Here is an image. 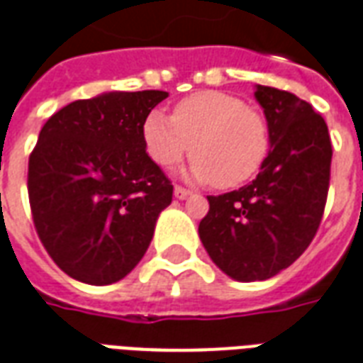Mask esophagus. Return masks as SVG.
Returning <instances> with one entry per match:
<instances>
[{
	"label": "esophagus",
	"mask_w": 363,
	"mask_h": 363,
	"mask_svg": "<svg viewBox=\"0 0 363 363\" xmlns=\"http://www.w3.org/2000/svg\"><path fill=\"white\" fill-rule=\"evenodd\" d=\"M173 194L177 200H184V198H189L190 196V190H186L184 186H174Z\"/></svg>",
	"instance_id": "esophagus-1"
}]
</instances>
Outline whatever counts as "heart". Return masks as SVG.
I'll return each instance as SVG.
<instances>
[{
  "label": "heart",
  "instance_id": "b5f03b06",
  "mask_svg": "<svg viewBox=\"0 0 363 363\" xmlns=\"http://www.w3.org/2000/svg\"><path fill=\"white\" fill-rule=\"evenodd\" d=\"M142 136L155 165L169 169L189 154L190 174L216 189L230 190L252 181L267 160L271 138L265 117L233 94H192L169 117L160 109L146 115Z\"/></svg>",
  "mask_w": 363,
  "mask_h": 363
}]
</instances>
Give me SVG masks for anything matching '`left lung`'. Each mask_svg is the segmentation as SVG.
Returning <instances> with one entry per match:
<instances>
[{"label": "left lung", "mask_w": 363, "mask_h": 363, "mask_svg": "<svg viewBox=\"0 0 363 363\" xmlns=\"http://www.w3.org/2000/svg\"><path fill=\"white\" fill-rule=\"evenodd\" d=\"M271 150L254 181L208 196L198 227L213 264L235 281H265L304 254L323 217L331 136L323 117L294 94L257 86Z\"/></svg>", "instance_id": "8db88e82"}]
</instances>
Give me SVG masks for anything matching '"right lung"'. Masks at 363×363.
<instances>
[{"mask_svg": "<svg viewBox=\"0 0 363 363\" xmlns=\"http://www.w3.org/2000/svg\"><path fill=\"white\" fill-rule=\"evenodd\" d=\"M161 90L106 92L53 113L28 160L32 219L69 277L111 284L136 267L173 184L146 154L142 125Z\"/></svg>", "mask_w": 363, "mask_h": 363, "instance_id": "obj_1", "label": "right lung"}]
</instances>
